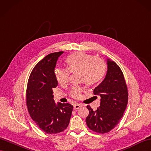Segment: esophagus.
<instances>
[{"label":"esophagus","instance_id":"1","mask_svg":"<svg viewBox=\"0 0 151 151\" xmlns=\"http://www.w3.org/2000/svg\"><path fill=\"white\" fill-rule=\"evenodd\" d=\"M81 107H82V105L80 104H78V103H77V104L73 105V109H78Z\"/></svg>","mask_w":151,"mask_h":151}]
</instances>
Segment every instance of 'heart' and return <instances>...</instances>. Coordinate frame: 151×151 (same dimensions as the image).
Returning <instances> with one entry per match:
<instances>
[{"instance_id": "obj_1", "label": "heart", "mask_w": 151, "mask_h": 151, "mask_svg": "<svg viewBox=\"0 0 151 151\" xmlns=\"http://www.w3.org/2000/svg\"><path fill=\"white\" fill-rule=\"evenodd\" d=\"M67 69L58 68L54 70L57 81L60 84L67 83L70 72L79 73V80L87 85H94L104 78L106 65L103 60L95 58L93 55L84 52H76L70 56L67 60ZM82 89L73 87L71 90L72 97L80 98Z\"/></svg>"}]
</instances>
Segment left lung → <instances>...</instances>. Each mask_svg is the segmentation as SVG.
I'll return each mask as SVG.
<instances>
[{"mask_svg":"<svg viewBox=\"0 0 151 151\" xmlns=\"http://www.w3.org/2000/svg\"><path fill=\"white\" fill-rule=\"evenodd\" d=\"M107 65L104 79L93 90L95 95L101 97L100 106L93 111L87 106L89 115L86 119L91 130L102 134L108 133L119 124L128 102L127 88L119 66L109 59Z\"/></svg>","mask_w":151,"mask_h":151,"instance_id":"left-lung-1","label":"left lung"}]
</instances>
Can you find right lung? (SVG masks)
<instances>
[{
  "instance_id": "1",
  "label": "right lung",
  "mask_w": 151,
  "mask_h": 151,
  "mask_svg": "<svg viewBox=\"0 0 151 151\" xmlns=\"http://www.w3.org/2000/svg\"><path fill=\"white\" fill-rule=\"evenodd\" d=\"M64 52L49 54L32 69L28 80L26 104L32 119L47 134H56L68 127L73 106L54 100L52 88L58 86L54 69Z\"/></svg>"
}]
</instances>
